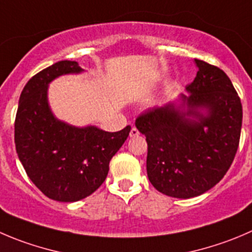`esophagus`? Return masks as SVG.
I'll return each instance as SVG.
<instances>
[{
	"label": "esophagus",
	"instance_id": "obj_1",
	"mask_svg": "<svg viewBox=\"0 0 252 252\" xmlns=\"http://www.w3.org/2000/svg\"><path fill=\"white\" fill-rule=\"evenodd\" d=\"M139 130L138 129L135 128V126H133V128H131V130H130V138H135V136H138L139 135Z\"/></svg>",
	"mask_w": 252,
	"mask_h": 252
}]
</instances>
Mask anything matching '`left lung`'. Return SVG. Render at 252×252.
<instances>
[{
    "instance_id": "8db88e82",
    "label": "left lung",
    "mask_w": 252,
    "mask_h": 252,
    "mask_svg": "<svg viewBox=\"0 0 252 252\" xmlns=\"http://www.w3.org/2000/svg\"><path fill=\"white\" fill-rule=\"evenodd\" d=\"M194 63L197 76L186 86L189 96H181L187 112L170 103L148 109L135 121L146 136L151 185L175 198H192L214 187L233 163L240 141L243 106L230 79L206 61ZM199 108L207 109V116Z\"/></svg>"
}]
</instances>
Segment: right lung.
<instances>
[{"label": "right lung", "mask_w": 252, "mask_h": 252, "mask_svg": "<svg viewBox=\"0 0 252 252\" xmlns=\"http://www.w3.org/2000/svg\"><path fill=\"white\" fill-rule=\"evenodd\" d=\"M81 71L76 61L64 60L34 75L22 91L14 121V144L27 175L48 198L59 202L94 193L131 129L109 133L92 126L76 128L53 116L46 98L49 82Z\"/></svg>", "instance_id": "1"}]
</instances>
